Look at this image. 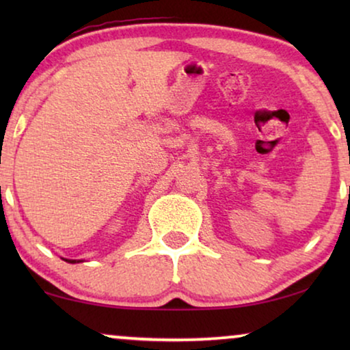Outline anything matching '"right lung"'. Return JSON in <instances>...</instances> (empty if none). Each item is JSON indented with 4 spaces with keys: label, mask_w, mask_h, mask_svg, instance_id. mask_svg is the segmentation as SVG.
Here are the masks:
<instances>
[{
    "label": "right lung",
    "mask_w": 350,
    "mask_h": 350,
    "mask_svg": "<svg viewBox=\"0 0 350 350\" xmlns=\"http://www.w3.org/2000/svg\"><path fill=\"white\" fill-rule=\"evenodd\" d=\"M62 260H65L66 262H71V265H75V262H81V261H78V260H66V258H62Z\"/></svg>",
    "instance_id": "obj_1"
}]
</instances>
